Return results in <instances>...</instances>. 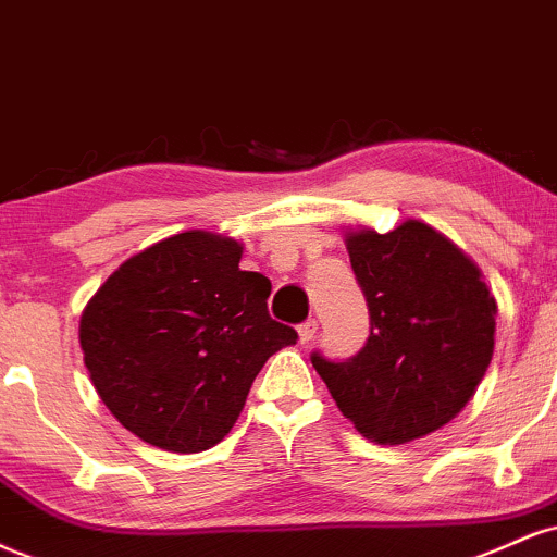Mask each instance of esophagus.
Returning <instances> with one entry per match:
<instances>
[{"label":"esophagus","mask_w":557,"mask_h":557,"mask_svg":"<svg viewBox=\"0 0 557 557\" xmlns=\"http://www.w3.org/2000/svg\"><path fill=\"white\" fill-rule=\"evenodd\" d=\"M317 332H319V321L317 319H306L304 324L298 326L300 343H308V339H313V337H317Z\"/></svg>","instance_id":"esophagus-1"}]
</instances>
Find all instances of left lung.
Here are the masks:
<instances>
[{
    "mask_svg": "<svg viewBox=\"0 0 557 557\" xmlns=\"http://www.w3.org/2000/svg\"><path fill=\"white\" fill-rule=\"evenodd\" d=\"M371 334L347 360L311 363L339 412L376 444L444 428L478 392L493 358L495 298L478 264L420 220L345 238Z\"/></svg>",
    "mask_w": 557,
    "mask_h": 557,
    "instance_id": "left-lung-1",
    "label": "left lung"
}]
</instances>
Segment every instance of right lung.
Returning a JSON list of instances; mask_svg holds the SVG:
<instances>
[{"mask_svg": "<svg viewBox=\"0 0 557 557\" xmlns=\"http://www.w3.org/2000/svg\"><path fill=\"white\" fill-rule=\"evenodd\" d=\"M244 246L186 231L134 253L79 319L98 397L147 444L197 454L225 438L267 358L298 332L267 311L272 283Z\"/></svg>", "mask_w": 557, "mask_h": 557, "instance_id": "obj_1", "label": "right lung"}]
</instances>
